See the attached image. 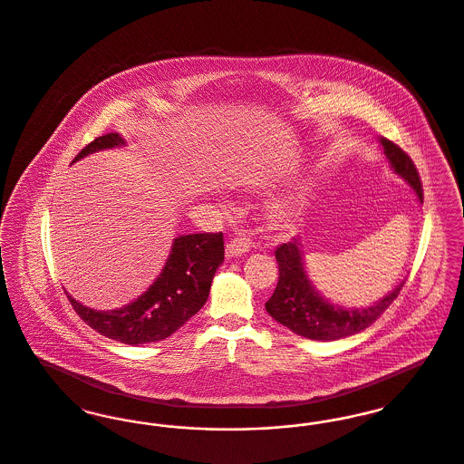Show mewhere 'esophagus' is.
Masks as SVG:
<instances>
[{"label":"esophagus","instance_id":"obj_1","mask_svg":"<svg viewBox=\"0 0 464 464\" xmlns=\"http://www.w3.org/2000/svg\"><path fill=\"white\" fill-rule=\"evenodd\" d=\"M247 251V244L239 239H234L230 243L225 246V256L230 260V258H237V256H243L244 253Z\"/></svg>","mask_w":464,"mask_h":464}]
</instances>
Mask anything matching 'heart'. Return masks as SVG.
Instances as JSON below:
<instances>
[{"instance_id": "b5f03b06", "label": "heart", "mask_w": 464, "mask_h": 464, "mask_svg": "<svg viewBox=\"0 0 464 464\" xmlns=\"http://www.w3.org/2000/svg\"><path fill=\"white\" fill-rule=\"evenodd\" d=\"M272 221L276 227H283L286 221H288V215L283 211V209H277L274 215H272Z\"/></svg>"}]
</instances>
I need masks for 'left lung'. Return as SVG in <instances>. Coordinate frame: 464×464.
Listing matches in <instances>:
<instances>
[{
	"mask_svg": "<svg viewBox=\"0 0 464 464\" xmlns=\"http://www.w3.org/2000/svg\"><path fill=\"white\" fill-rule=\"evenodd\" d=\"M379 143L384 148L391 171L398 174L414 190L417 200L422 204V188L414 162L405 151H401V148L386 138H379ZM276 260L279 266V281L276 292L266 304V309L270 316L290 328L293 334L311 341H339L360 334L390 307L405 285V281H401L372 305L343 307L330 302L314 286L307 274L298 237H293L290 243L281 244L276 249Z\"/></svg>",
	"mask_w": 464,
	"mask_h": 464,
	"instance_id": "8db88e82",
	"label": "left lung"
}]
</instances>
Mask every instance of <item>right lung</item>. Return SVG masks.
Returning a JSON list of instances; mask_svg holds the SVG:
<instances>
[{"instance_id":"right-lung-1","label":"right lung","mask_w":464,"mask_h":464,"mask_svg":"<svg viewBox=\"0 0 464 464\" xmlns=\"http://www.w3.org/2000/svg\"><path fill=\"white\" fill-rule=\"evenodd\" d=\"M123 147L127 143L119 132L99 136L72 164L91 153ZM223 253L221 232L178 236L172 239L169 256L157 279L130 304L98 311L80 304L68 292L66 296L76 314L108 339L127 345L164 341L202 309L213 277L223 264Z\"/></svg>"}]
</instances>
